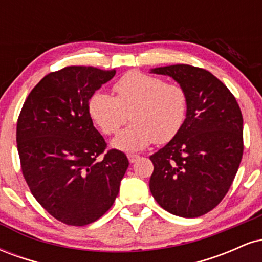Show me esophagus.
I'll return each mask as SVG.
<instances>
[{"label":"esophagus","mask_w":262,"mask_h":262,"mask_svg":"<svg viewBox=\"0 0 262 262\" xmlns=\"http://www.w3.org/2000/svg\"><path fill=\"white\" fill-rule=\"evenodd\" d=\"M139 158H140L139 155H134V154H129L128 155V160H129V162H130V164H134L135 161L139 160Z\"/></svg>","instance_id":"obj_1"}]
</instances>
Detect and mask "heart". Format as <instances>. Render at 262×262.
<instances>
[{
    "instance_id": "1",
    "label": "heart",
    "mask_w": 262,
    "mask_h": 262,
    "mask_svg": "<svg viewBox=\"0 0 262 262\" xmlns=\"http://www.w3.org/2000/svg\"><path fill=\"white\" fill-rule=\"evenodd\" d=\"M116 97L96 91L87 103L89 116L102 133L116 134L127 122L132 124L111 141L114 149L140 151L152 141L166 143L181 130L187 117L186 91L161 77L132 71L114 85Z\"/></svg>"
}]
</instances>
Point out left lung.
Listing matches in <instances>:
<instances>
[{"mask_svg":"<svg viewBox=\"0 0 262 262\" xmlns=\"http://www.w3.org/2000/svg\"><path fill=\"white\" fill-rule=\"evenodd\" d=\"M150 73L172 77L188 100L181 130L150 156V192L171 214L201 217L223 200L239 169L242 111L228 87L204 69L177 64Z\"/></svg>","mask_w":262,"mask_h":262,"instance_id":"obj_1","label":"left lung"}]
</instances>
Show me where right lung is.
<instances>
[{
	"label": "right lung",
	"instance_id": "obj_1",
	"mask_svg": "<svg viewBox=\"0 0 262 262\" xmlns=\"http://www.w3.org/2000/svg\"><path fill=\"white\" fill-rule=\"evenodd\" d=\"M116 70L69 66L43 77L23 104L17 149L32 194L49 214L69 225L101 218L118 196L128 169L124 152L103 154L87 103Z\"/></svg>",
	"mask_w": 262,
	"mask_h": 262
}]
</instances>
